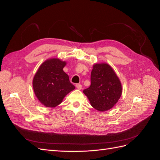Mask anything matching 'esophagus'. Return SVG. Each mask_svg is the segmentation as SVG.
I'll return each instance as SVG.
<instances>
[{"instance_id":"obj_1","label":"esophagus","mask_w":160,"mask_h":160,"mask_svg":"<svg viewBox=\"0 0 160 160\" xmlns=\"http://www.w3.org/2000/svg\"><path fill=\"white\" fill-rule=\"evenodd\" d=\"M76 88H77V89L81 90L82 89V85L81 84H77L76 85Z\"/></svg>"}]
</instances>
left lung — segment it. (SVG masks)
<instances>
[{
  "mask_svg": "<svg viewBox=\"0 0 160 160\" xmlns=\"http://www.w3.org/2000/svg\"><path fill=\"white\" fill-rule=\"evenodd\" d=\"M92 107L101 112L113 108L122 94V83L106 62L95 63L91 73V85L83 90Z\"/></svg>",
  "mask_w": 160,
  "mask_h": 160,
  "instance_id": "obj_1",
  "label": "left lung"
}]
</instances>
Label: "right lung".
Returning <instances> with one entry per match:
<instances>
[{
    "label": "right lung",
    "mask_w": 160,
    "mask_h": 160,
    "mask_svg": "<svg viewBox=\"0 0 160 160\" xmlns=\"http://www.w3.org/2000/svg\"><path fill=\"white\" fill-rule=\"evenodd\" d=\"M67 62L58 58L45 61L33 77L32 88L38 100L47 108H55L75 89L63 71Z\"/></svg>",
    "instance_id": "obj_1"
}]
</instances>
